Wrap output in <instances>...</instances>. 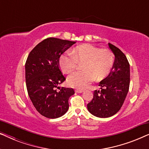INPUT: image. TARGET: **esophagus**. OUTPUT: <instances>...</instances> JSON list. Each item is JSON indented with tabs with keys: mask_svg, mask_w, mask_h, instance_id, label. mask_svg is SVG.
Returning <instances> with one entry per match:
<instances>
[{
	"mask_svg": "<svg viewBox=\"0 0 149 149\" xmlns=\"http://www.w3.org/2000/svg\"><path fill=\"white\" fill-rule=\"evenodd\" d=\"M83 91H84L83 89H76V90H75V92L77 93H83Z\"/></svg>",
	"mask_w": 149,
	"mask_h": 149,
	"instance_id": "1",
	"label": "esophagus"
}]
</instances>
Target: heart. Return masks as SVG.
Listing matches in <instances>:
<instances>
[{"label": "heart", "instance_id": "b5f03b06", "mask_svg": "<svg viewBox=\"0 0 149 149\" xmlns=\"http://www.w3.org/2000/svg\"><path fill=\"white\" fill-rule=\"evenodd\" d=\"M82 71L69 75L67 83L69 86L78 89L86 87L95 79L100 81L111 72L114 63V56L109 49H100L90 44H83L72 52H65L59 59L61 70L69 74L82 63Z\"/></svg>", "mask_w": 149, "mask_h": 149}]
</instances>
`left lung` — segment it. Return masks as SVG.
<instances>
[{
	"instance_id": "8db88e82",
	"label": "left lung",
	"mask_w": 149,
	"mask_h": 149,
	"mask_svg": "<svg viewBox=\"0 0 149 149\" xmlns=\"http://www.w3.org/2000/svg\"><path fill=\"white\" fill-rule=\"evenodd\" d=\"M109 48L115 55V62L108 77L99 83L101 90H95L87 104L89 113L97 117L107 118L115 115L121 109L129 91L130 64L125 55L113 45Z\"/></svg>"
}]
</instances>
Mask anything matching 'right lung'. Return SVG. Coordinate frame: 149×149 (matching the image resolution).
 I'll use <instances>...</instances> for the list:
<instances>
[{
    "label": "right lung",
    "mask_w": 149,
    "mask_h": 149,
    "mask_svg": "<svg viewBox=\"0 0 149 149\" xmlns=\"http://www.w3.org/2000/svg\"><path fill=\"white\" fill-rule=\"evenodd\" d=\"M75 41L48 38L39 42L28 55L25 64L26 87L38 113L49 119L62 117L68 111L72 88L58 85L66 80L59 67V59Z\"/></svg>",
    "instance_id": "right-lung-1"
}]
</instances>
